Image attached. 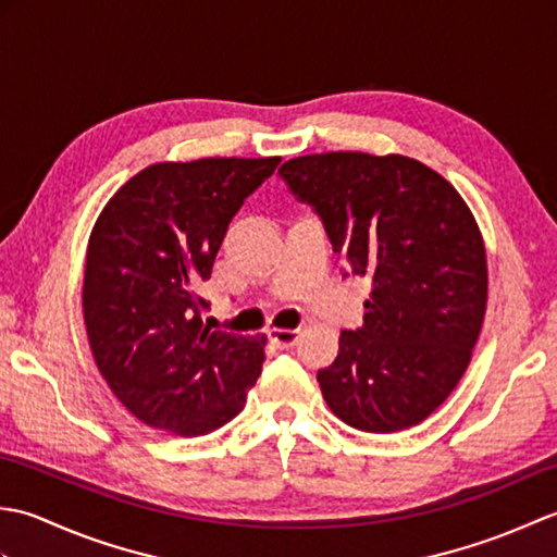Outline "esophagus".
<instances>
[{
    "mask_svg": "<svg viewBox=\"0 0 557 557\" xmlns=\"http://www.w3.org/2000/svg\"><path fill=\"white\" fill-rule=\"evenodd\" d=\"M268 337L275 342L280 349H289L299 342L301 337V330H282V327H270L268 330Z\"/></svg>",
    "mask_w": 557,
    "mask_h": 557,
    "instance_id": "34e87169",
    "label": "esophagus"
}]
</instances>
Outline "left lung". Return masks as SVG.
Returning <instances> with one entry per match:
<instances>
[{"label": "left lung", "mask_w": 557, "mask_h": 557, "mask_svg": "<svg viewBox=\"0 0 557 557\" xmlns=\"http://www.w3.org/2000/svg\"><path fill=\"white\" fill-rule=\"evenodd\" d=\"M280 174L321 215L345 268L371 282L363 325L318 371L327 407L369 433L429 419L465 375L486 315V246L465 198L397 152H315Z\"/></svg>", "instance_id": "8db88e82"}]
</instances>
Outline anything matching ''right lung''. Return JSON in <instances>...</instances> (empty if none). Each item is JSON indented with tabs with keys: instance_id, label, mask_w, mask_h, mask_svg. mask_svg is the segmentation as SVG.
I'll return each mask as SVG.
<instances>
[{
	"instance_id": "obj_1",
	"label": "right lung",
	"mask_w": 557,
	"mask_h": 557,
	"mask_svg": "<svg viewBox=\"0 0 557 557\" xmlns=\"http://www.w3.org/2000/svg\"><path fill=\"white\" fill-rule=\"evenodd\" d=\"M280 158L156 162L96 220L83 272V321L114 397L150 429L206 435L246 405L265 335L203 323L198 297L244 198Z\"/></svg>"
}]
</instances>
